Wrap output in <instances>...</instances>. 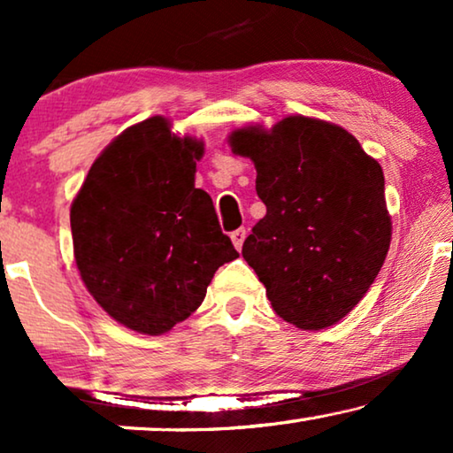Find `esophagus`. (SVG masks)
Listing matches in <instances>:
<instances>
[{
	"mask_svg": "<svg viewBox=\"0 0 453 453\" xmlns=\"http://www.w3.org/2000/svg\"><path fill=\"white\" fill-rule=\"evenodd\" d=\"M245 237H247V231H245V228H237V231H233V233H231L233 245L237 247V250H241V247H243V241H245Z\"/></svg>",
	"mask_w": 453,
	"mask_h": 453,
	"instance_id": "esophagus-1",
	"label": "esophagus"
}]
</instances>
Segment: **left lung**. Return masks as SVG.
<instances>
[{
    "label": "left lung",
    "mask_w": 453,
    "mask_h": 453,
    "mask_svg": "<svg viewBox=\"0 0 453 453\" xmlns=\"http://www.w3.org/2000/svg\"><path fill=\"white\" fill-rule=\"evenodd\" d=\"M234 154L256 165L265 216L243 243L274 311L301 330L344 318L386 262L392 220L386 181L355 135L311 117L270 132H233Z\"/></svg>",
    "instance_id": "left-lung-1"
}]
</instances>
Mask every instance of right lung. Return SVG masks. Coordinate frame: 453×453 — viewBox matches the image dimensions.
I'll return each instance as SVG.
<instances>
[{"label":"right lung","instance_id":"add662e5","mask_svg":"<svg viewBox=\"0 0 453 453\" xmlns=\"http://www.w3.org/2000/svg\"><path fill=\"white\" fill-rule=\"evenodd\" d=\"M203 144L165 117L127 127L90 166L70 210L73 256L95 301L140 334L188 319L214 272L239 257L194 183Z\"/></svg>","mask_w":453,"mask_h":453}]
</instances>
